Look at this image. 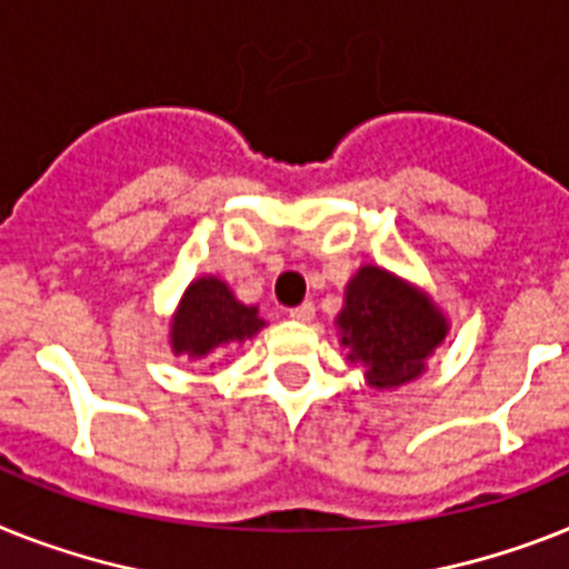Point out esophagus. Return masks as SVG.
Instances as JSON below:
<instances>
[{"label": "esophagus", "mask_w": 569, "mask_h": 569, "mask_svg": "<svg viewBox=\"0 0 569 569\" xmlns=\"http://www.w3.org/2000/svg\"><path fill=\"white\" fill-rule=\"evenodd\" d=\"M290 319H296V322H311L313 302H302V305H296V308H290Z\"/></svg>", "instance_id": "esophagus-1"}]
</instances>
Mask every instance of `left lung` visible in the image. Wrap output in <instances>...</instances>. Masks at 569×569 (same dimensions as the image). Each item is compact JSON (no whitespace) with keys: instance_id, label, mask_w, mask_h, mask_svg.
Instances as JSON below:
<instances>
[{"instance_id":"8db88e82","label":"left lung","mask_w":569,"mask_h":569,"mask_svg":"<svg viewBox=\"0 0 569 569\" xmlns=\"http://www.w3.org/2000/svg\"><path fill=\"white\" fill-rule=\"evenodd\" d=\"M349 360L366 366L378 389L410 383L425 372V358L445 340V317L419 290L407 288L380 267H363L346 288V308L337 317Z\"/></svg>"}]
</instances>
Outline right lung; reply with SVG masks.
Listing matches in <instances>:
<instances>
[{"label":"right lung","mask_w":569,"mask_h":569,"mask_svg":"<svg viewBox=\"0 0 569 569\" xmlns=\"http://www.w3.org/2000/svg\"><path fill=\"white\" fill-rule=\"evenodd\" d=\"M264 326L256 308H247L220 279H197L186 296L171 326V342L177 355L203 358L209 351L247 340Z\"/></svg>","instance_id":"1"}]
</instances>
